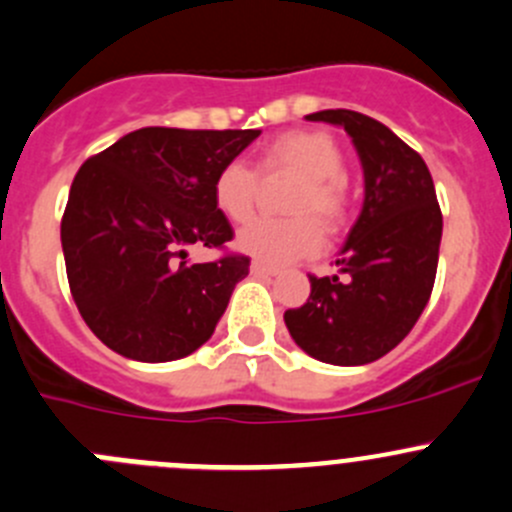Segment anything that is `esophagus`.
I'll return each mask as SVG.
<instances>
[{
	"instance_id": "esophagus-1",
	"label": "esophagus",
	"mask_w": 512,
	"mask_h": 512,
	"mask_svg": "<svg viewBox=\"0 0 512 512\" xmlns=\"http://www.w3.org/2000/svg\"><path fill=\"white\" fill-rule=\"evenodd\" d=\"M250 272H252V275H255V277H272V275H275V267H270V265H265V262H252V265H250Z\"/></svg>"
}]
</instances>
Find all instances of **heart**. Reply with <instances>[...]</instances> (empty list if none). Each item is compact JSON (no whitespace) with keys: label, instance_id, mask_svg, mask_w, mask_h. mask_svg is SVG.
Segmentation results:
<instances>
[{"label":"heart","instance_id":"b5f03b06","mask_svg":"<svg viewBox=\"0 0 512 512\" xmlns=\"http://www.w3.org/2000/svg\"><path fill=\"white\" fill-rule=\"evenodd\" d=\"M342 172L345 155L327 132H287L262 147L255 170L240 162L222 167L212 182V200L220 215L242 225L255 212L260 180H295L285 197V212L292 217L257 220L237 237V247L257 262L287 265L320 252V224L332 232L345 222L350 195Z\"/></svg>","mask_w":512,"mask_h":512}]
</instances>
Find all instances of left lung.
<instances>
[{
    "label": "left lung",
    "instance_id": "1",
    "mask_svg": "<svg viewBox=\"0 0 512 512\" xmlns=\"http://www.w3.org/2000/svg\"><path fill=\"white\" fill-rule=\"evenodd\" d=\"M307 119L340 124L352 137L365 202L337 257L340 275H310V297L285 312V325L315 360L367 365L400 345L428 305L443 212L425 160L385 124L352 109Z\"/></svg>",
    "mask_w": 512,
    "mask_h": 512
}]
</instances>
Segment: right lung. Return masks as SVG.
Segmentation results:
<instances>
[{"mask_svg":"<svg viewBox=\"0 0 512 512\" xmlns=\"http://www.w3.org/2000/svg\"><path fill=\"white\" fill-rule=\"evenodd\" d=\"M260 130L142 127L79 167L62 217L69 290L89 330L122 357L180 360L205 345L250 257L187 262L235 230L212 182Z\"/></svg>","mask_w":512,"mask_h":512,"instance_id":"add662e5","label":"right lung"}]
</instances>
